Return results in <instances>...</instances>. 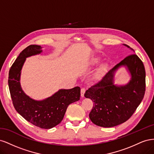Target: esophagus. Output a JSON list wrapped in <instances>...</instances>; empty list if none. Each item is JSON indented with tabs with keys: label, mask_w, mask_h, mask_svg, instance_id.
I'll use <instances>...</instances> for the list:
<instances>
[{
	"label": "esophagus",
	"mask_w": 154,
	"mask_h": 154,
	"mask_svg": "<svg viewBox=\"0 0 154 154\" xmlns=\"http://www.w3.org/2000/svg\"><path fill=\"white\" fill-rule=\"evenodd\" d=\"M85 92V88H82L81 89V96L83 97H84V94Z\"/></svg>",
	"instance_id": "1"
}]
</instances>
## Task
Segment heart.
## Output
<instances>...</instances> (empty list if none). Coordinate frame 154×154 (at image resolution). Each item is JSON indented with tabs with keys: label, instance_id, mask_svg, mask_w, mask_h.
<instances>
[{
	"label": "heart",
	"instance_id": "1",
	"mask_svg": "<svg viewBox=\"0 0 154 154\" xmlns=\"http://www.w3.org/2000/svg\"><path fill=\"white\" fill-rule=\"evenodd\" d=\"M97 62H98V59H97V58H93V59L91 60V63L92 65L96 64V63H97Z\"/></svg>",
	"mask_w": 154,
	"mask_h": 154
}]
</instances>
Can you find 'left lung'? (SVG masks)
<instances>
[{"instance_id": "left-lung-1", "label": "left lung", "mask_w": 154, "mask_h": 154, "mask_svg": "<svg viewBox=\"0 0 154 154\" xmlns=\"http://www.w3.org/2000/svg\"><path fill=\"white\" fill-rule=\"evenodd\" d=\"M124 45L130 48L128 45ZM121 66L128 67L131 80L127 85L118 86L114 85L113 75ZM145 77L143 63L136 54L128 55L110 69L84 94L94 103L89 114L91 122L100 127L107 128L127 122L143 99Z\"/></svg>"}]
</instances>
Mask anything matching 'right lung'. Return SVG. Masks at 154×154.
Here are the masks:
<instances>
[{
    "instance_id": "add662e5",
    "label": "right lung",
    "mask_w": 154,
    "mask_h": 154,
    "mask_svg": "<svg viewBox=\"0 0 154 154\" xmlns=\"http://www.w3.org/2000/svg\"><path fill=\"white\" fill-rule=\"evenodd\" d=\"M42 48L40 45H30L22 51L10 69L8 85L17 112L36 127L49 129L62 122L70 104L80 100V88L60 89L42 101L32 100L25 94L20 83L22 67L26 58L40 54L42 51Z\"/></svg>"
}]
</instances>
